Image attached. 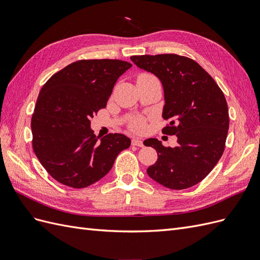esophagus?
Segmentation results:
<instances>
[{"instance_id":"1","label":"esophagus","mask_w":260,"mask_h":260,"mask_svg":"<svg viewBox=\"0 0 260 260\" xmlns=\"http://www.w3.org/2000/svg\"><path fill=\"white\" fill-rule=\"evenodd\" d=\"M131 144L135 145V146H139V147H142L143 146V142L141 140H139V139H132Z\"/></svg>"}]
</instances>
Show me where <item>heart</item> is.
<instances>
[{
    "mask_svg": "<svg viewBox=\"0 0 260 260\" xmlns=\"http://www.w3.org/2000/svg\"><path fill=\"white\" fill-rule=\"evenodd\" d=\"M139 78H140V79H147V78H155V77L151 74H141L138 77V79H139ZM128 127L133 132L141 133V132H143L145 130L146 121H145L143 117H136V118H133V119H131L129 121Z\"/></svg>",
    "mask_w": 260,
    "mask_h": 260,
    "instance_id": "obj_1",
    "label": "heart"
}]
</instances>
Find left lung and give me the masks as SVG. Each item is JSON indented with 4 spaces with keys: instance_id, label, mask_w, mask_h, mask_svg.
Masks as SVG:
<instances>
[{
    "instance_id": "left-lung-1",
    "label": "left lung",
    "mask_w": 260,
    "mask_h": 260,
    "mask_svg": "<svg viewBox=\"0 0 260 260\" xmlns=\"http://www.w3.org/2000/svg\"><path fill=\"white\" fill-rule=\"evenodd\" d=\"M135 64L159 78L165 92L164 135L177 136L178 145L166 147L157 139L145 146L156 149L147 175L172 190L200 183L222 156L229 129L224 94L212 77L192 58L178 54L136 55Z\"/></svg>"
}]
</instances>
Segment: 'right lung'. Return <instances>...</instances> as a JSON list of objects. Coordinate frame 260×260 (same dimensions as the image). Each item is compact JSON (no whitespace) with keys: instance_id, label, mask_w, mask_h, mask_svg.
Instances as JSON below:
<instances>
[{"instance_id":"obj_1","label":"right lung","mask_w":260,"mask_h":260,"mask_svg":"<svg viewBox=\"0 0 260 260\" xmlns=\"http://www.w3.org/2000/svg\"><path fill=\"white\" fill-rule=\"evenodd\" d=\"M131 66L120 59L77 60L42 86L31 118L32 148L57 182L74 188L95 183L130 146L120 133L100 140L90 119L106 107L117 79Z\"/></svg>"}]
</instances>
